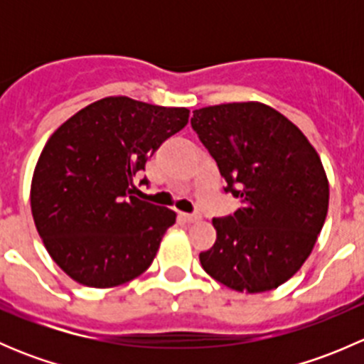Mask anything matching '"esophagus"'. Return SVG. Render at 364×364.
Listing matches in <instances>:
<instances>
[{"label":"esophagus","instance_id":"obj_1","mask_svg":"<svg viewBox=\"0 0 364 364\" xmlns=\"http://www.w3.org/2000/svg\"><path fill=\"white\" fill-rule=\"evenodd\" d=\"M179 218H181L183 222H186V223H196V222H199L200 216L199 215H186V213H181V215H179Z\"/></svg>","mask_w":364,"mask_h":364}]
</instances>
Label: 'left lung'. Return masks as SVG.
Wrapping results in <instances>:
<instances>
[{"label":"left lung","instance_id":"8db88e82","mask_svg":"<svg viewBox=\"0 0 364 364\" xmlns=\"http://www.w3.org/2000/svg\"><path fill=\"white\" fill-rule=\"evenodd\" d=\"M193 130L243 208L213 218L216 241L199 255L204 271L247 294L273 291L310 257L329 205V183L303 132L260 102L193 111Z\"/></svg>","mask_w":364,"mask_h":364}]
</instances>
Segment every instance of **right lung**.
<instances>
[{
	"instance_id": "obj_1",
	"label": "right lung",
	"mask_w": 364,
	"mask_h": 364,
	"mask_svg": "<svg viewBox=\"0 0 364 364\" xmlns=\"http://www.w3.org/2000/svg\"><path fill=\"white\" fill-rule=\"evenodd\" d=\"M188 117L186 107L107 97L50 135L33 172L31 213L49 255L77 284L117 287L151 266L176 213L132 196L134 176Z\"/></svg>"
}]
</instances>
